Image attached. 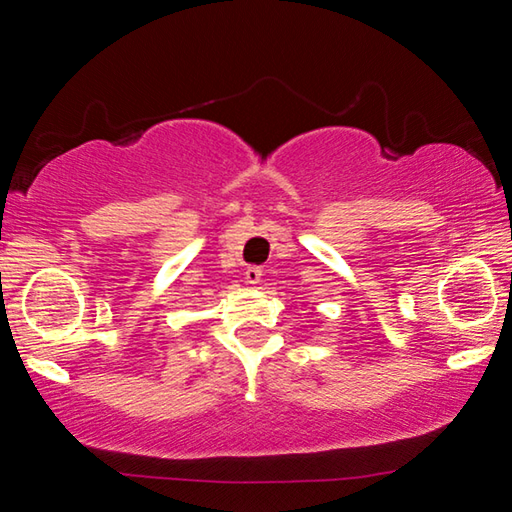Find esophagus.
<instances>
[{"instance_id":"obj_1","label":"esophagus","mask_w":512,"mask_h":512,"mask_svg":"<svg viewBox=\"0 0 512 512\" xmlns=\"http://www.w3.org/2000/svg\"><path fill=\"white\" fill-rule=\"evenodd\" d=\"M259 280H262V268H259V266H248L246 268V282L248 284H257Z\"/></svg>"}]
</instances>
